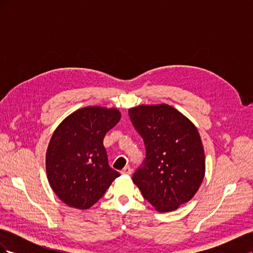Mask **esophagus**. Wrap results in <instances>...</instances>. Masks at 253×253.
Here are the masks:
<instances>
[{"instance_id":"obj_1","label":"esophagus","mask_w":253,"mask_h":253,"mask_svg":"<svg viewBox=\"0 0 253 253\" xmlns=\"http://www.w3.org/2000/svg\"><path fill=\"white\" fill-rule=\"evenodd\" d=\"M121 174H124V175H131L132 174V169L129 167H126V168H124V170L121 171Z\"/></svg>"}]
</instances>
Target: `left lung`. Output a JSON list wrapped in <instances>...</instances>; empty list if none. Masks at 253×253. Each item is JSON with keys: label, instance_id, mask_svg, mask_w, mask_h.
<instances>
[{"label": "left lung", "instance_id": "left-lung-1", "mask_svg": "<svg viewBox=\"0 0 253 253\" xmlns=\"http://www.w3.org/2000/svg\"><path fill=\"white\" fill-rule=\"evenodd\" d=\"M128 115L145 145V158L133 174V182L158 212L174 211L195 195L204 179L200 133L168 104L138 105Z\"/></svg>", "mask_w": 253, "mask_h": 253}]
</instances>
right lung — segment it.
<instances>
[{
  "label": "right lung",
  "mask_w": 253,
  "mask_h": 253,
  "mask_svg": "<svg viewBox=\"0 0 253 253\" xmlns=\"http://www.w3.org/2000/svg\"><path fill=\"white\" fill-rule=\"evenodd\" d=\"M121 118L117 109L86 106L67 116L46 151V173L56 195L67 206L88 209L120 174L109 166L103 138Z\"/></svg>",
  "instance_id": "obj_1"
}]
</instances>
